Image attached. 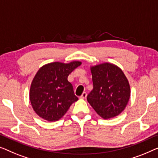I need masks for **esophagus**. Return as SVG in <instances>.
<instances>
[{
  "label": "esophagus",
  "instance_id": "34e87169",
  "mask_svg": "<svg viewBox=\"0 0 158 158\" xmlns=\"http://www.w3.org/2000/svg\"><path fill=\"white\" fill-rule=\"evenodd\" d=\"M86 95H87V94H86V92H84L82 93V94L81 95V96H80L79 98H80V99H86Z\"/></svg>",
  "mask_w": 158,
  "mask_h": 158
}]
</instances>
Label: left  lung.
<instances>
[{"label": "left lung", "instance_id": "left-lung-1", "mask_svg": "<svg viewBox=\"0 0 158 158\" xmlns=\"http://www.w3.org/2000/svg\"><path fill=\"white\" fill-rule=\"evenodd\" d=\"M93 89L87 101L99 116L110 119L119 115L130 97L128 80L120 68L104 63L92 66Z\"/></svg>", "mask_w": 158, "mask_h": 158}]
</instances>
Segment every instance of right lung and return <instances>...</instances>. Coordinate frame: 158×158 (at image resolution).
Returning a JSON list of instances; mask_svg holds the SVG:
<instances>
[{"instance_id":"1","label":"right lung","mask_w":158,"mask_h":158,"mask_svg":"<svg viewBox=\"0 0 158 158\" xmlns=\"http://www.w3.org/2000/svg\"><path fill=\"white\" fill-rule=\"evenodd\" d=\"M81 64L53 62L39 69L33 79L29 98L32 107L40 117L47 121H57L78 100L68 76Z\"/></svg>"}]
</instances>
